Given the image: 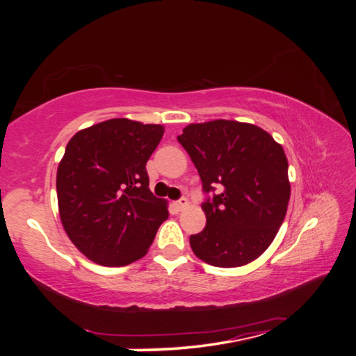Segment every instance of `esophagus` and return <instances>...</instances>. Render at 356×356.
I'll use <instances>...</instances> for the list:
<instances>
[{
	"label": "esophagus",
	"instance_id": "1",
	"mask_svg": "<svg viewBox=\"0 0 356 356\" xmlns=\"http://www.w3.org/2000/svg\"><path fill=\"white\" fill-rule=\"evenodd\" d=\"M186 206H188V200H186V197H180L179 201L174 202V207L177 210H184Z\"/></svg>",
	"mask_w": 356,
	"mask_h": 356
}]
</instances>
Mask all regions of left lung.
Wrapping results in <instances>:
<instances>
[{"label": "left lung", "mask_w": 356, "mask_h": 356, "mask_svg": "<svg viewBox=\"0 0 356 356\" xmlns=\"http://www.w3.org/2000/svg\"><path fill=\"white\" fill-rule=\"evenodd\" d=\"M177 141L200 172L206 227L190 237L201 261L242 267L268 248L291 200L287 159L273 136L252 124L216 119L190 124Z\"/></svg>", "instance_id": "1"}]
</instances>
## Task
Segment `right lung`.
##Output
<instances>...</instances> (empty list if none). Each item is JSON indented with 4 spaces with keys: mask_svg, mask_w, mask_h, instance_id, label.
I'll return each instance as SVG.
<instances>
[{
    "mask_svg": "<svg viewBox=\"0 0 356 356\" xmlns=\"http://www.w3.org/2000/svg\"><path fill=\"white\" fill-rule=\"evenodd\" d=\"M163 125L110 119L72 136L56 174L64 231L92 262L122 267L141 259L168 206L149 190L146 163Z\"/></svg>",
    "mask_w": 356,
    "mask_h": 356,
    "instance_id": "obj_1",
    "label": "right lung"
}]
</instances>
